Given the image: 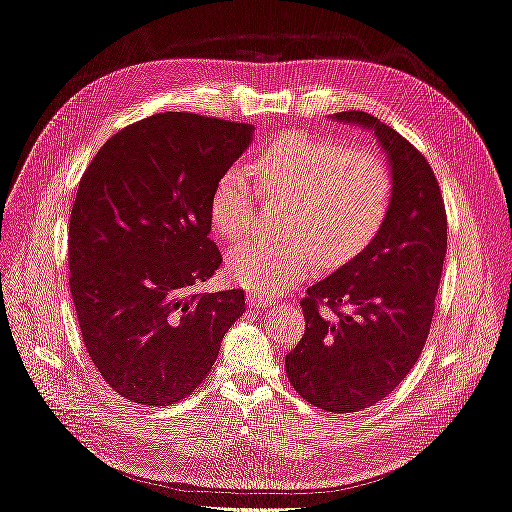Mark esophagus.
<instances>
[{
  "instance_id": "esophagus-1",
  "label": "esophagus",
  "mask_w": 512,
  "mask_h": 512,
  "mask_svg": "<svg viewBox=\"0 0 512 512\" xmlns=\"http://www.w3.org/2000/svg\"><path fill=\"white\" fill-rule=\"evenodd\" d=\"M247 301H250V305H254L256 309H260V307H273L275 305V301H271L267 297H260V294H256V292H252L250 297H247Z\"/></svg>"
}]
</instances>
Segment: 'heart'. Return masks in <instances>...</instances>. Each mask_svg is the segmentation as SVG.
I'll return each mask as SVG.
<instances>
[{"mask_svg":"<svg viewBox=\"0 0 512 512\" xmlns=\"http://www.w3.org/2000/svg\"><path fill=\"white\" fill-rule=\"evenodd\" d=\"M260 192L286 200L282 232L288 239H252L226 256L228 275L258 294H277L318 265H342L378 235L391 207V175L363 147L284 134L254 158ZM215 232L247 235L254 220V190L241 166L224 170L209 205Z\"/></svg>","mask_w":512,"mask_h":512,"instance_id":"b5f03b06","label":"heart"}]
</instances>
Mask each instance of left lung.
I'll list each match as a JSON object with an SVG mask.
<instances>
[{"mask_svg":"<svg viewBox=\"0 0 512 512\" xmlns=\"http://www.w3.org/2000/svg\"><path fill=\"white\" fill-rule=\"evenodd\" d=\"M333 119L378 138L391 207L363 252L307 288L305 333L286 354V376L312 406L346 414L395 391L421 356L446 256V211L429 162L404 136L363 111Z\"/></svg>","mask_w":512,"mask_h":512,"instance_id":"1","label":"left lung"}]
</instances>
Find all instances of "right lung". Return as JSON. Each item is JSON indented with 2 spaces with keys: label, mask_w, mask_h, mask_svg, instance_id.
I'll return each mask as SVG.
<instances>
[{
  "label": "right lung",
  "mask_w": 512,
  "mask_h": 512,
  "mask_svg": "<svg viewBox=\"0 0 512 512\" xmlns=\"http://www.w3.org/2000/svg\"><path fill=\"white\" fill-rule=\"evenodd\" d=\"M254 126L158 113L108 138L79 183L70 292L91 361L134 404L170 406L207 378L243 290L192 292L222 265L211 194Z\"/></svg>",
  "instance_id": "add662e5"
}]
</instances>
